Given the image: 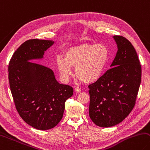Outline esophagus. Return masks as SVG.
Listing matches in <instances>:
<instances>
[{"label": "esophagus", "mask_w": 150, "mask_h": 150, "mask_svg": "<svg viewBox=\"0 0 150 150\" xmlns=\"http://www.w3.org/2000/svg\"><path fill=\"white\" fill-rule=\"evenodd\" d=\"M75 91L76 92H77V93H80V92H81V90L79 88H78V87H76V88H75Z\"/></svg>", "instance_id": "esophagus-1"}]
</instances>
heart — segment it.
I'll return each instance as SVG.
<instances>
[{
	"instance_id": "b5f03b06",
	"label": "heart",
	"mask_w": 150,
	"mask_h": 150,
	"mask_svg": "<svg viewBox=\"0 0 150 150\" xmlns=\"http://www.w3.org/2000/svg\"><path fill=\"white\" fill-rule=\"evenodd\" d=\"M110 52L105 44L83 42L67 48L59 56L56 66L59 75L68 80L75 67L76 77L84 83H92L102 77L110 59Z\"/></svg>"
}]
</instances>
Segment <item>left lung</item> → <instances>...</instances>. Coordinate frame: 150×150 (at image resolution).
<instances>
[{
  "instance_id": "left-lung-1",
  "label": "left lung",
  "mask_w": 150,
  "mask_h": 150,
  "mask_svg": "<svg viewBox=\"0 0 150 150\" xmlns=\"http://www.w3.org/2000/svg\"><path fill=\"white\" fill-rule=\"evenodd\" d=\"M113 38L118 50L111 68L88 86L89 116L101 127H113L129 115L141 83V65L134 47L124 37Z\"/></svg>"
}]
</instances>
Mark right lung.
Masks as SVG:
<instances>
[{"label":"right lung","instance_id":"add662e5","mask_svg":"<svg viewBox=\"0 0 150 150\" xmlns=\"http://www.w3.org/2000/svg\"><path fill=\"white\" fill-rule=\"evenodd\" d=\"M53 40L29 39L20 45L8 64V79L19 115L26 123L38 130L56 127L63 117L65 102L73 94L67 84H59L53 71L29 62L43 58Z\"/></svg>","mask_w":150,"mask_h":150}]
</instances>
